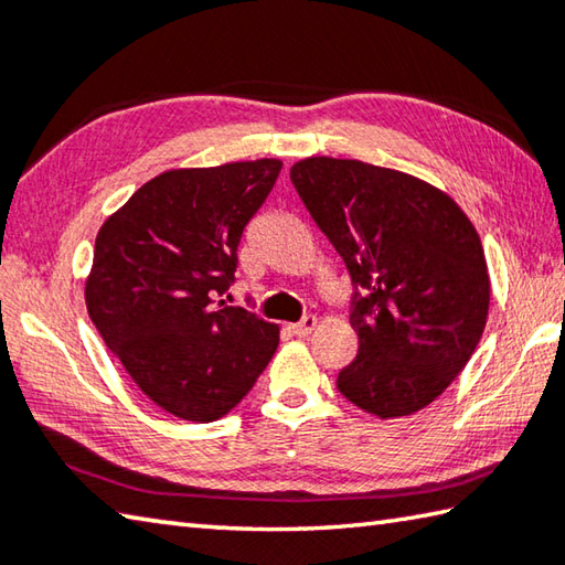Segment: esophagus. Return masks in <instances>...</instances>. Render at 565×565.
Returning a JSON list of instances; mask_svg holds the SVG:
<instances>
[{"mask_svg":"<svg viewBox=\"0 0 565 565\" xmlns=\"http://www.w3.org/2000/svg\"><path fill=\"white\" fill-rule=\"evenodd\" d=\"M315 327H317V317L315 315H307V317L300 319V322L290 324V332L297 334V337H307V334H312Z\"/></svg>","mask_w":565,"mask_h":565,"instance_id":"obj_1","label":"esophagus"}]
</instances>
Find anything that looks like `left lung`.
I'll return each instance as SVG.
<instances>
[{"label":"left lung","instance_id":"obj_1","mask_svg":"<svg viewBox=\"0 0 565 565\" xmlns=\"http://www.w3.org/2000/svg\"><path fill=\"white\" fill-rule=\"evenodd\" d=\"M290 179L356 287L359 354L337 388L379 418L430 406L487 324L489 273L472 221L423 179L359 159L307 157Z\"/></svg>","mask_w":565,"mask_h":565}]
</instances>
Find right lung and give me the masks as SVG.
<instances>
[{
	"instance_id": "1",
	"label": "right lung",
	"mask_w": 565,
	"mask_h": 565,
	"mask_svg": "<svg viewBox=\"0 0 565 565\" xmlns=\"http://www.w3.org/2000/svg\"><path fill=\"white\" fill-rule=\"evenodd\" d=\"M280 169V159L169 169L95 238L93 324L137 388L177 418H223L278 349V324L211 297L233 282L243 228Z\"/></svg>"
}]
</instances>
